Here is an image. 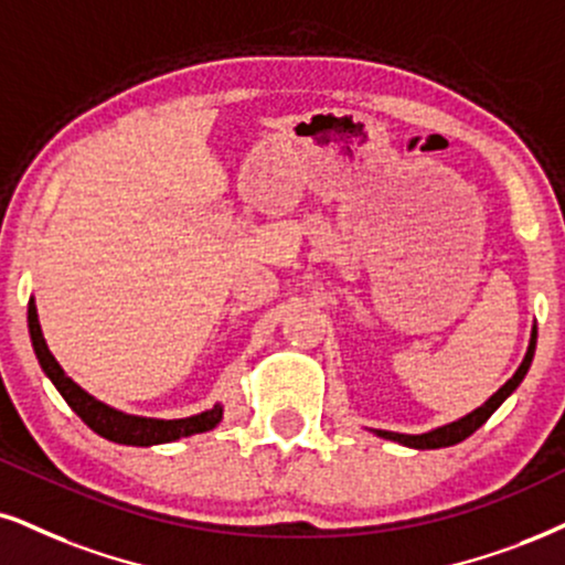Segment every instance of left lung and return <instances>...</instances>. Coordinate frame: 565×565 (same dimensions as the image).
<instances>
[{
	"mask_svg": "<svg viewBox=\"0 0 565 565\" xmlns=\"http://www.w3.org/2000/svg\"><path fill=\"white\" fill-rule=\"evenodd\" d=\"M534 348H537V327H534V330H532V340H529L526 356H524V361H521V366L516 369V374H513V377L508 380L505 385L500 387L490 401H484V406H479V408L471 411V414H466L463 419L450 422V424H445V427H437V429H431V431H424V435H401V431H385V429H374V431H377L380 437H385V440L401 443V445H406V448H416V450L448 448V445H456V443L466 440V437L475 435V431L482 427V424L490 419L492 414H495V408L500 406V403H503L508 395H511L513 390L521 385V380L526 377L529 366H532Z\"/></svg>",
	"mask_w": 565,
	"mask_h": 565,
	"instance_id": "left-lung-1",
	"label": "left lung"
}]
</instances>
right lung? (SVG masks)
Masks as SVG:
<instances>
[{
    "instance_id": "obj_1",
    "label": "right lung",
    "mask_w": 565,
    "mask_h": 565,
    "mask_svg": "<svg viewBox=\"0 0 565 565\" xmlns=\"http://www.w3.org/2000/svg\"><path fill=\"white\" fill-rule=\"evenodd\" d=\"M28 332H31V343L33 351H36L39 364L44 369L46 377L52 380V385L60 390V395L67 401V406L73 408L96 435L107 437V440L149 448V445H162L180 440V437L188 435H199V431H209L222 422L220 403L214 408L204 411V414L188 416V419H146V416H130L117 408H109L107 403L96 401L94 395H88L81 385H75V382L65 374V369L57 364V359L52 356V351H49L44 340V332H41L33 298L28 301Z\"/></svg>"
}]
</instances>
